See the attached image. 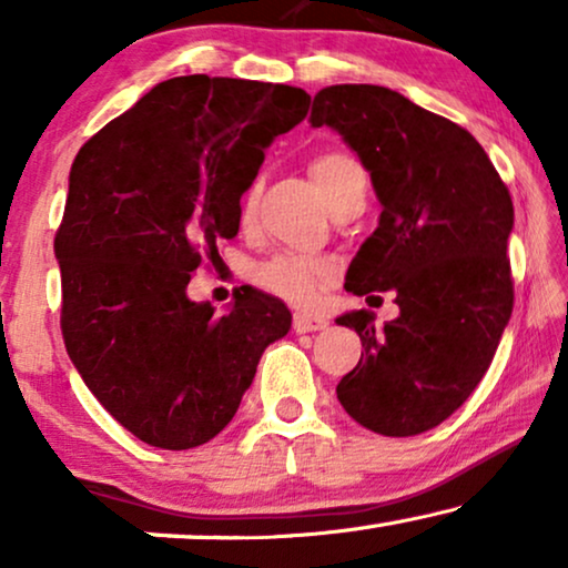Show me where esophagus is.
<instances>
[{
    "mask_svg": "<svg viewBox=\"0 0 568 568\" xmlns=\"http://www.w3.org/2000/svg\"><path fill=\"white\" fill-rule=\"evenodd\" d=\"M328 321L323 315H313V313H294V331L297 333H313V331H323Z\"/></svg>",
    "mask_w": 568,
    "mask_h": 568,
    "instance_id": "1",
    "label": "esophagus"
}]
</instances>
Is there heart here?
<instances>
[{
	"mask_svg": "<svg viewBox=\"0 0 568 568\" xmlns=\"http://www.w3.org/2000/svg\"><path fill=\"white\" fill-rule=\"evenodd\" d=\"M310 175L323 191L325 201L333 209L348 191L364 183V173L359 162L348 158L344 152H325L321 158L310 162ZM255 204V189H251L243 196V220H247ZM331 276V266L325 261L302 258V255H276L274 261L263 263L255 274L263 290L278 297L297 302V305H307L315 297L317 290L325 278Z\"/></svg>",
	"mask_w": 568,
	"mask_h": 568,
	"instance_id": "obj_1",
	"label": "heart"
}]
</instances>
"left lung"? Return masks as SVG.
Wrapping results in <instances>:
<instances>
[{
	"label": "left lung",
	"instance_id": "obj_1",
	"mask_svg": "<svg viewBox=\"0 0 568 568\" xmlns=\"http://www.w3.org/2000/svg\"><path fill=\"white\" fill-rule=\"evenodd\" d=\"M310 123L338 131L383 206L346 271V292H393L400 307L383 328L369 310L336 317L364 346L336 395L364 429L414 437L453 416L494 359L515 305V206L484 146L400 92L323 88Z\"/></svg>",
	"mask_w": 568,
	"mask_h": 568
}]
</instances>
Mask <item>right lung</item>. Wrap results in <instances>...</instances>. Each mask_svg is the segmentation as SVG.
Listing matches in <instances>:
<instances>
[{"instance_id": "right-lung-1", "label": "right lung", "mask_w": 568, "mask_h": 568, "mask_svg": "<svg viewBox=\"0 0 568 568\" xmlns=\"http://www.w3.org/2000/svg\"><path fill=\"white\" fill-rule=\"evenodd\" d=\"M307 108L290 84L173 77L77 152L53 243L61 333L90 393L146 445L214 439L292 328L284 302L253 286L222 315L185 290L201 255L237 235L263 150Z\"/></svg>"}]
</instances>
